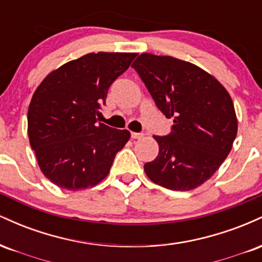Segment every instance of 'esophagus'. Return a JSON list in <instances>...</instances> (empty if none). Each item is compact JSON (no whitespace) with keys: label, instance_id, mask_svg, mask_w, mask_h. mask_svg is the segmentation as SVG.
Listing matches in <instances>:
<instances>
[{"label":"esophagus","instance_id":"esophagus-1","mask_svg":"<svg viewBox=\"0 0 262 262\" xmlns=\"http://www.w3.org/2000/svg\"><path fill=\"white\" fill-rule=\"evenodd\" d=\"M143 137V133H135V132H132V138H133V139H141Z\"/></svg>","mask_w":262,"mask_h":262}]
</instances>
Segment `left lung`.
I'll use <instances>...</instances> for the list:
<instances>
[{"mask_svg":"<svg viewBox=\"0 0 262 262\" xmlns=\"http://www.w3.org/2000/svg\"><path fill=\"white\" fill-rule=\"evenodd\" d=\"M132 66L159 110L173 118L169 135H154L159 154L144 165L146 176L173 191L197 188L221 167L236 137L230 95L200 66L172 56L144 53Z\"/></svg>","mask_w":262,"mask_h":262,"instance_id":"left-lung-1","label":"left lung"}]
</instances>
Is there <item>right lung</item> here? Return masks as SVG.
Masks as SVG:
<instances>
[{
  "mask_svg": "<svg viewBox=\"0 0 262 262\" xmlns=\"http://www.w3.org/2000/svg\"><path fill=\"white\" fill-rule=\"evenodd\" d=\"M137 53H90L66 62L37 87L28 108V137L39 167L60 188L79 191L106 179L127 129L98 123L110 86Z\"/></svg>",
  "mask_w": 262,
  "mask_h": 262,
  "instance_id": "1",
  "label": "right lung"
}]
</instances>
